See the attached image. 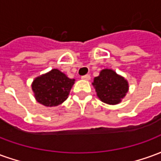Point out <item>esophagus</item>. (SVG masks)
<instances>
[{
    "label": "esophagus",
    "instance_id": "34e87169",
    "mask_svg": "<svg viewBox=\"0 0 161 161\" xmlns=\"http://www.w3.org/2000/svg\"><path fill=\"white\" fill-rule=\"evenodd\" d=\"M81 78L83 79V80H90L91 79V76L89 75V74H86V75H84V76H82Z\"/></svg>",
    "mask_w": 161,
    "mask_h": 161
}]
</instances>
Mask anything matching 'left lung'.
Returning <instances> with one entry per match:
<instances>
[{
    "mask_svg": "<svg viewBox=\"0 0 161 161\" xmlns=\"http://www.w3.org/2000/svg\"><path fill=\"white\" fill-rule=\"evenodd\" d=\"M92 84L100 100L108 104L119 103L128 91V84L124 77L108 69L102 70Z\"/></svg>",
    "mask_w": 161,
    "mask_h": 161,
    "instance_id": "8db88e82",
    "label": "left lung"
}]
</instances>
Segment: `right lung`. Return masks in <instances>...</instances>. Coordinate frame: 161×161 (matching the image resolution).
Returning a JSON list of instances; mask_svg holds the SVG:
<instances>
[{"label": "right lung", "instance_id": "obj_1", "mask_svg": "<svg viewBox=\"0 0 161 161\" xmlns=\"http://www.w3.org/2000/svg\"><path fill=\"white\" fill-rule=\"evenodd\" d=\"M74 81L58 69H53L35 78L32 88L37 101L47 107H53L66 100Z\"/></svg>", "mask_w": 161, "mask_h": 161}]
</instances>
